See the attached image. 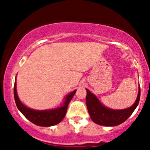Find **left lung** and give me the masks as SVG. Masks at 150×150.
Here are the masks:
<instances>
[{
	"label": "left lung",
	"instance_id": "obj_1",
	"mask_svg": "<svg viewBox=\"0 0 150 150\" xmlns=\"http://www.w3.org/2000/svg\"><path fill=\"white\" fill-rule=\"evenodd\" d=\"M86 90H87L86 104L89 116L94 123L104 126H116L121 124L131 116L140 101V86H139L138 94L135 103L130 107L118 110L112 109L105 106L89 89H86Z\"/></svg>",
	"mask_w": 150,
	"mask_h": 150
}]
</instances>
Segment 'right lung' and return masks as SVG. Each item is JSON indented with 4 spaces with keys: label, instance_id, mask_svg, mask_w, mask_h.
Returning <instances> with one entry per match:
<instances>
[{
    "label": "right lung",
    "instance_id": "obj_1",
    "mask_svg": "<svg viewBox=\"0 0 150 150\" xmlns=\"http://www.w3.org/2000/svg\"><path fill=\"white\" fill-rule=\"evenodd\" d=\"M76 90L70 92L64 98V101L61 106L57 108L47 110H35L27 107L19 99L16 89V79L14 86V97L15 104L19 111L21 112L26 118L34 124L43 127H50L59 123L64 118L66 114L67 108L70 101L73 99Z\"/></svg>",
    "mask_w": 150,
    "mask_h": 150
}]
</instances>
